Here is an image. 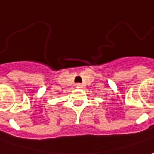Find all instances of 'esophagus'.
I'll return each instance as SVG.
<instances>
[{"mask_svg":"<svg viewBox=\"0 0 154 154\" xmlns=\"http://www.w3.org/2000/svg\"><path fill=\"white\" fill-rule=\"evenodd\" d=\"M77 88H82V84H80V83H77Z\"/></svg>","mask_w":154,"mask_h":154,"instance_id":"34e87169","label":"esophagus"}]
</instances>
